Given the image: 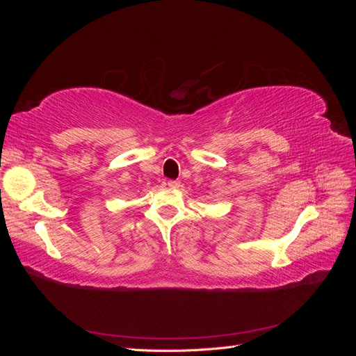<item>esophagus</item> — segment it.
I'll return each mask as SVG.
<instances>
[{"label":"esophagus","instance_id":"obj_1","mask_svg":"<svg viewBox=\"0 0 356 356\" xmlns=\"http://www.w3.org/2000/svg\"><path fill=\"white\" fill-rule=\"evenodd\" d=\"M168 186H169L170 188H178V187H179V181L169 179V181H168Z\"/></svg>","mask_w":356,"mask_h":356}]
</instances>
